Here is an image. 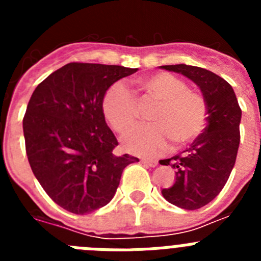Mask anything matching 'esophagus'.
I'll use <instances>...</instances> for the list:
<instances>
[{"label": "esophagus", "instance_id": "esophagus-1", "mask_svg": "<svg viewBox=\"0 0 261 261\" xmlns=\"http://www.w3.org/2000/svg\"><path fill=\"white\" fill-rule=\"evenodd\" d=\"M141 162L144 163L145 166H149V167H155V166L158 165V161H155V159H149V158H144Z\"/></svg>", "mask_w": 261, "mask_h": 261}]
</instances>
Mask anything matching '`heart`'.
Returning <instances> with one entry per match:
<instances>
[{
	"label": "heart",
	"instance_id": "obj_1",
	"mask_svg": "<svg viewBox=\"0 0 261 261\" xmlns=\"http://www.w3.org/2000/svg\"><path fill=\"white\" fill-rule=\"evenodd\" d=\"M138 86L158 102L149 124H137L124 133L121 142L126 151L137 155H155L168 147L191 144L202 133L208 120L206 102L190 91L186 82L168 73L147 75ZM102 111L111 126L123 132L135 121L136 99L121 82H115L103 96Z\"/></svg>",
	"mask_w": 261,
	"mask_h": 261
}]
</instances>
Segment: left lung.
Instances as JSON below:
<instances>
[{
  "label": "left lung",
  "instance_id": "left-lung-1",
  "mask_svg": "<svg viewBox=\"0 0 261 261\" xmlns=\"http://www.w3.org/2000/svg\"><path fill=\"white\" fill-rule=\"evenodd\" d=\"M175 71L199 86L208 107V125L187 150L161 161L175 168V183L162 195L179 208L195 211L216 199L235 165L242 110L234 90L220 75L199 66L177 64L159 66Z\"/></svg>",
  "mask_w": 261,
  "mask_h": 261
}]
</instances>
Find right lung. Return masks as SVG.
<instances>
[{
    "mask_svg": "<svg viewBox=\"0 0 261 261\" xmlns=\"http://www.w3.org/2000/svg\"><path fill=\"white\" fill-rule=\"evenodd\" d=\"M137 70L70 62L32 93L23 117L30 166L47 195L70 213L107 205L124 168L138 162L129 154L114 153L119 142L102 111L110 86Z\"/></svg>",
    "mask_w": 261,
    "mask_h": 261,
    "instance_id": "1",
    "label": "right lung"
}]
</instances>
